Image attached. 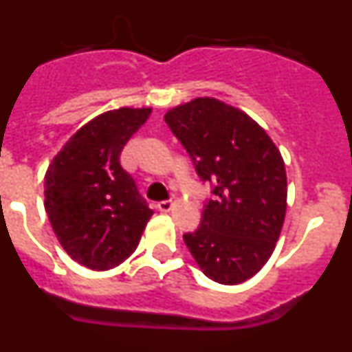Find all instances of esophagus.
<instances>
[{
    "label": "esophagus",
    "mask_w": 352,
    "mask_h": 352,
    "mask_svg": "<svg viewBox=\"0 0 352 352\" xmlns=\"http://www.w3.org/2000/svg\"><path fill=\"white\" fill-rule=\"evenodd\" d=\"M157 208L162 211V213H169V211L174 208V203L173 201H162V203H158Z\"/></svg>",
    "instance_id": "34e87169"
}]
</instances>
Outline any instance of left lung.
<instances>
[{"mask_svg": "<svg viewBox=\"0 0 352 352\" xmlns=\"http://www.w3.org/2000/svg\"><path fill=\"white\" fill-rule=\"evenodd\" d=\"M214 197L195 232L183 236L204 275L236 285L261 272L280 238L287 210L285 164L266 130L241 109L197 96L166 113Z\"/></svg>", "mask_w": 352, "mask_h": 352, "instance_id": "1", "label": "left lung"}]
</instances>
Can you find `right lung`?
Wrapping results in <instances>:
<instances>
[{
    "instance_id": "1",
    "label": "right lung",
    "mask_w": 352,
    "mask_h": 352,
    "mask_svg": "<svg viewBox=\"0 0 352 352\" xmlns=\"http://www.w3.org/2000/svg\"><path fill=\"white\" fill-rule=\"evenodd\" d=\"M151 107H120L80 126L45 173V213L56 238L76 263L107 272L138 248L153 211L138 194L120 155Z\"/></svg>"
}]
</instances>
